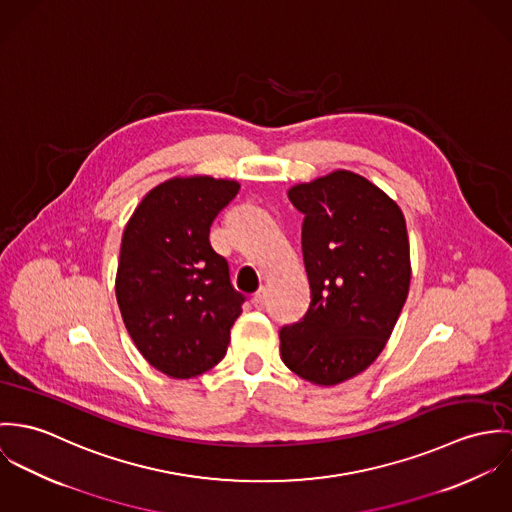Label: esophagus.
Returning <instances> with one entry per match:
<instances>
[{"label": "esophagus", "mask_w": 512, "mask_h": 512, "mask_svg": "<svg viewBox=\"0 0 512 512\" xmlns=\"http://www.w3.org/2000/svg\"><path fill=\"white\" fill-rule=\"evenodd\" d=\"M253 306L257 310H263L267 306V288H259L257 294L253 296Z\"/></svg>", "instance_id": "obj_1"}]
</instances>
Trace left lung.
Wrapping results in <instances>:
<instances>
[{"instance_id": "8db88e82", "label": "left lung", "mask_w": 512, "mask_h": 512, "mask_svg": "<svg viewBox=\"0 0 512 512\" xmlns=\"http://www.w3.org/2000/svg\"><path fill=\"white\" fill-rule=\"evenodd\" d=\"M304 214L306 316L284 326L281 357L298 377L332 387L365 371L393 334L410 286V245L397 202L351 171L288 190Z\"/></svg>"}]
</instances>
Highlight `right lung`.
Returning a JSON list of instances; mask_svg holds the SVG:
<instances>
[{"label":"right lung","instance_id":"obj_1","mask_svg":"<svg viewBox=\"0 0 512 512\" xmlns=\"http://www.w3.org/2000/svg\"><path fill=\"white\" fill-rule=\"evenodd\" d=\"M239 182L174 176L145 194L119 251L115 296L141 355L172 379L218 365L243 296L229 283L228 261L210 245V226Z\"/></svg>","mask_w":512,"mask_h":512}]
</instances>
